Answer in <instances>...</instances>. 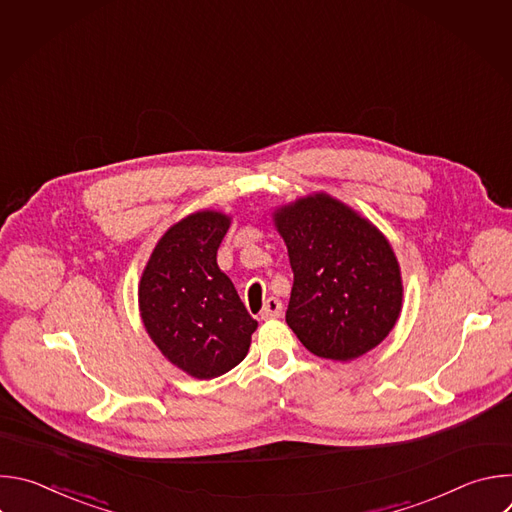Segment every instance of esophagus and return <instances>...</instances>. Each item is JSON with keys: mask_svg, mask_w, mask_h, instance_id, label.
Here are the masks:
<instances>
[{"mask_svg": "<svg viewBox=\"0 0 512 512\" xmlns=\"http://www.w3.org/2000/svg\"><path fill=\"white\" fill-rule=\"evenodd\" d=\"M283 312V304L277 298H267L261 310V320H275Z\"/></svg>", "mask_w": 512, "mask_h": 512, "instance_id": "34e87169", "label": "esophagus"}]
</instances>
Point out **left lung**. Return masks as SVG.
I'll return each instance as SVG.
<instances>
[{"mask_svg": "<svg viewBox=\"0 0 512 512\" xmlns=\"http://www.w3.org/2000/svg\"><path fill=\"white\" fill-rule=\"evenodd\" d=\"M291 269L287 326L316 356L354 360L379 346L403 308L387 237L342 200L312 192L271 212Z\"/></svg>", "mask_w": 512, "mask_h": 512, "instance_id": "8db88e82", "label": "left lung"}]
</instances>
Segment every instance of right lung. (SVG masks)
<instances>
[{
    "mask_svg": "<svg viewBox=\"0 0 512 512\" xmlns=\"http://www.w3.org/2000/svg\"><path fill=\"white\" fill-rule=\"evenodd\" d=\"M231 214L202 208L174 223L143 267L137 304L160 352L194 379L229 373L247 356L257 322L216 263Z\"/></svg>",
    "mask_w": 512,
    "mask_h": 512,
    "instance_id": "obj_1",
    "label": "right lung"
}]
</instances>
